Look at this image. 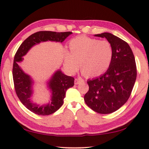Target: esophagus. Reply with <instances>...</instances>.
<instances>
[{
  "mask_svg": "<svg viewBox=\"0 0 149 149\" xmlns=\"http://www.w3.org/2000/svg\"><path fill=\"white\" fill-rule=\"evenodd\" d=\"M83 81V79H75V81H74V84H75V85H77V84H79V83H81V82Z\"/></svg>",
  "mask_w": 149,
  "mask_h": 149,
  "instance_id": "esophagus-1",
  "label": "esophagus"
}]
</instances>
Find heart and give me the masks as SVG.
<instances>
[{
    "mask_svg": "<svg viewBox=\"0 0 149 149\" xmlns=\"http://www.w3.org/2000/svg\"><path fill=\"white\" fill-rule=\"evenodd\" d=\"M69 48L70 52L68 50L63 52V59L70 74L76 72L81 65L83 74L97 76L109 68L114 56L113 47L109 41L86 36L71 40Z\"/></svg>",
    "mask_w": 149,
    "mask_h": 149,
    "instance_id": "obj_1",
    "label": "heart"
}]
</instances>
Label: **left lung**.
Masks as SVG:
<instances>
[{"label":"left lung","instance_id":"8db88e82","mask_svg":"<svg viewBox=\"0 0 149 149\" xmlns=\"http://www.w3.org/2000/svg\"><path fill=\"white\" fill-rule=\"evenodd\" d=\"M95 36L110 42L114 56L104 74L88 80L89 90L84 96V101L99 114H110L122 107L131 94L136 78V62L131 48L123 39L110 33Z\"/></svg>","mask_w":149,"mask_h":149}]
</instances>
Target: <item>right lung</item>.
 I'll list each match as a JSON object with an SVG mask.
<instances>
[{
  "mask_svg": "<svg viewBox=\"0 0 149 149\" xmlns=\"http://www.w3.org/2000/svg\"><path fill=\"white\" fill-rule=\"evenodd\" d=\"M72 32L39 31L30 35L18 49L15 55L13 68V81L18 97L28 110L38 115L46 116L52 114L63 105L66 91L74 85V78L63 74L61 70L55 72L47 82L48 88L52 92L51 102L43 106L33 103L31 100L33 91V81L29 75L25 74L19 65L23 60V56L31 48L41 42L47 41L62 43Z\"/></svg>",
  "mask_w": 149,
  "mask_h": 149,
  "instance_id": "add662e5",
  "label": "right lung"
}]
</instances>
